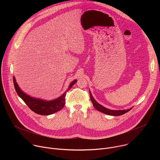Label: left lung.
Wrapping results in <instances>:
<instances>
[{"label":"left lung","mask_w":160,"mask_h":160,"mask_svg":"<svg viewBox=\"0 0 160 160\" xmlns=\"http://www.w3.org/2000/svg\"><path fill=\"white\" fill-rule=\"evenodd\" d=\"M90 93V100L92 101L94 107L98 111L107 114L108 115H112V116H120L123 115V114L127 112L128 111H129L132 108L128 109H126V110H111L109 109H107L106 108H104V106H101V104H99V103H98L96 100L94 99V98L92 96V94L89 91Z\"/></svg>","instance_id":"left-lung-1"}]
</instances>
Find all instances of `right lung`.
<instances>
[{
  "label": "right lung",
  "instance_id": "obj_1",
  "mask_svg": "<svg viewBox=\"0 0 160 160\" xmlns=\"http://www.w3.org/2000/svg\"><path fill=\"white\" fill-rule=\"evenodd\" d=\"M13 82L18 95L23 100V101L31 110L38 114V115H49L61 110L64 107L65 104V97L66 92L77 82V80H75L70 83L69 88H68V90L61 97L50 101H45L42 99L33 98L25 94L19 88L14 77H13Z\"/></svg>",
  "mask_w": 160,
  "mask_h": 160
}]
</instances>
